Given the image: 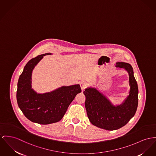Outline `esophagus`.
<instances>
[{"label":"esophagus","mask_w":156,"mask_h":156,"mask_svg":"<svg viewBox=\"0 0 156 156\" xmlns=\"http://www.w3.org/2000/svg\"><path fill=\"white\" fill-rule=\"evenodd\" d=\"M80 87H81V89L82 91H84V89L86 88V87L87 86V84L85 82H81L80 83Z\"/></svg>","instance_id":"1"}]
</instances>
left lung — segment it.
Wrapping results in <instances>:
<instances>
[{
  "label": "left lung",
  "instance_id": "obj_1",
  "mask_svg": "<svg viewBox=\"0 0 156 156\" xmlns=\"http://www.w3.org/2000/svg\"><path fill=\"white\" fill-rule=\"evenodd\" d=\"M116 67L123 68L128 74L130 87L128 95L121 104L114 105L98 88L89 87L83 94L85 108L90 122L108 131L118 129L126 124L134 116L138 101V88L132 66L126 62H116Z\"/></svg>",
  "mask_w": 156,
  "mask_h": 156
}]
</instances>
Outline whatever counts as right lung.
Here are the masks:
<instances>
[{"mask_svg":"<svg viewBox=\"0 0 156 156\" xmlns=\"http://www.w3.org/2000/svg\"><path fill=\"white\" fill-rule=\"evenodd\" d=\"M48 52L30 60L20 75L16 92L19 108L32 122L47 125L60 121L76 96L82 92L79 84L62 86L50 92L39 94L32 88V73Z\"/></svg>","mask_w":156,"mask_h":156,"instance_id":"obj_1","label":"right lung"}]
</instances>
